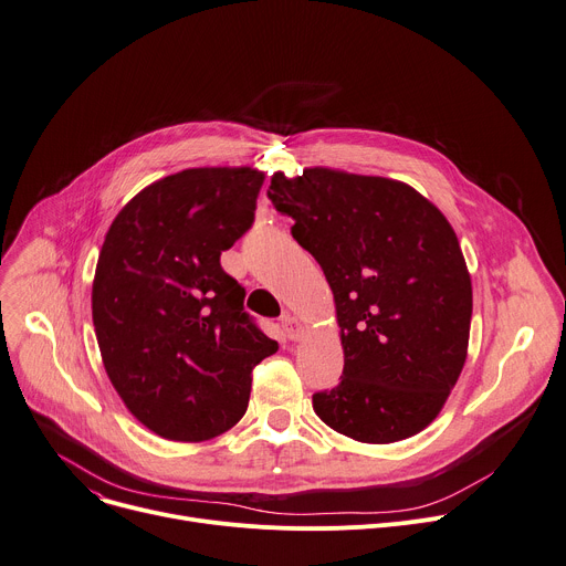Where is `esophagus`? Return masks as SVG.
<instances>
[{"mask_svg":"<svg viewBox=\"0 0 566 566\" xmlns=\"http://www.w3.org/2000/svg\"><path fill=\"white\" fill-rule=\"evenodd\" d=\"M282 329L286 334V338H291V340H300L304 336V325L291 314L282 316Z\"/></svg>","mask_w":566,"mask_h":566,"instance_id":"esophagus-1","label":"esophagus"}]
</instances>
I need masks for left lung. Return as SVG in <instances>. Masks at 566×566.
<instances>
[{
  "label": "left lung",
  "instance_id": "8db88e82",
  "mask_svg": "<svg viewBox=\"0 0 566 566\" xmlns=\"http://www.w3.org/2000/svg\"><path fill=\"white\" fill-rule=\"evenodd\" d=\"M269 198L334 293L345 366L336 388L314 395L316 416L368 444L420 433L468 358L472 280L453 228L420 191L381 176L277 171Z\"/></svg>",
  "mask_w": 566,
  "mask_h": 566
}]
</instances>
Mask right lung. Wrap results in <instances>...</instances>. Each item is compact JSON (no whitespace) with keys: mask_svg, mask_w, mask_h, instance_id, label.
Returning a JSON list of instances; mask_svg holds the SVG:
<instances>
[{"mask_svg":"<svg viewBox=\"0 0 566 566\" xmlns=\"http://www.w3.org/2000/svg\"><path fill=\"white\" fill-rule=\"evenodd\" d=\"M264 171L185 169L144 187L98 252L92 323L130 413L176 442L212 440L245 413L252 368L277 352L243 312L221 252L252 226Z\"/></svg>","mask_w":566,"mask_h":566,"instance_id":"add662e5","label":"right lung"}]
</instances>
